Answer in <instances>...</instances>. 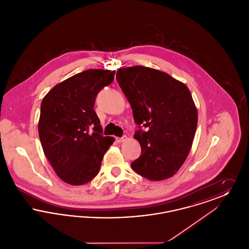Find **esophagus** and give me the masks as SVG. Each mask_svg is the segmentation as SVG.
Masks as SVG:
<instances>
[{
	"label": "esophagus",
	"mask_w": 249,
	"mask_h": 249,
	"mask_svg": "<svg viewBox=\"0 0 249 249\" xmlns=\"http://www.w3.org/2000/svg\"><path fill=\"white\" fill-rule=\"evenodd\" d=\"M127 140V137L126 136H122V137H117L116 138V141L118 142H122Z\"/></svg>",
	"instance_id": "esophagus-1"
}]
</instances>
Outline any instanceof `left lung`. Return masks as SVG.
<instances>
[{"label": "left lung", "instance_id": "8db88e82", "mask_svg": "<svg viewBox=\"0 0 249 249\" xmlns=\"http://www.w3.org/2000/svg\"><path fill=\"white\" fill-rule=\"evenodd\" d=\"M116 77L140 129L134 138L141 155L131 162L132 170L151 181L173 177L189 155L198 123L189 88L144 66L119 68Z\"/></svg>", "mask_w": 249, "mask_h": 249}]
</instances>
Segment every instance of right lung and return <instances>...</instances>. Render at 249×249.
I'll return each mask as SVG.
<instances>
[{
	"label": "right lung",
	"instance_id": "add662e5",
	"mask_svg": "<svg viewBox=\"0 0 249 249\" xmlns=\"http://www.w3.org/2000/svg\"><path fill=\"white\" fill-rule=\"evenodd\" d=\"M115 71L89 69L56 85L41 104L38 132L48 161L62 181L72 186L98 175L103 158L115 141L103 136L93 110L96 96L112 83Z\"/></svg>",
	"mask_w": 249,
	"mask_h": 249
}]
</instances>
